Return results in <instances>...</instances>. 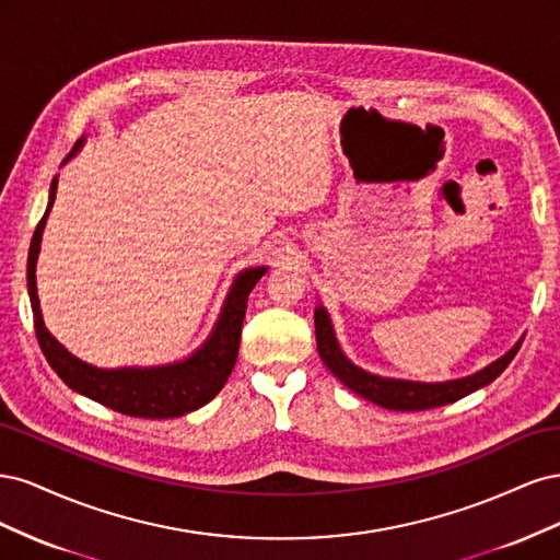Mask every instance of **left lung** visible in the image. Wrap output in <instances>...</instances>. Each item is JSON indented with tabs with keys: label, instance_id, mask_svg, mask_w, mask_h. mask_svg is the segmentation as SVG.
<instances>
[{
	"label": "left lung",
	"instance_id": "obj_1",
	"mask_svg": "<svg viewBox=\"0 0 560 560\" xmlns=\"http://www.w3.org/2000/svg\"><path fill=\"white\" fill-rule=\"evenodd\" d=\"M315 338H317V352L322 362L327 364V369L338 381H341L346 387H350L352 393H358L364 399L374 401L389 411H425V409H436V406L453 404L457 399L471 395L474 389L493 383L502 371L510 366V362L516 358V352L523 343L518 341L510 352H504L500 360L483 366L471 376L444 381V383H420V381L376 376L360 369L358 364H352L343 354L341 346H338L329 313L322 306L315 308Z\"/></svg>",
	"mask_w": 560,
	"mask_h": 560
}]
</instances>
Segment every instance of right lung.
I'll list each match as a JSON object with an SVG mask.
<instances>
[{
  "mask_svg": "<svg viewBox=\"0 0 560 560\" xmlns=\"http://www.w3.org/2000/svg\"><path fill=\"white\" fill-rule=\"evenodd\" d=\"M83 138L74 144V149L67 154L62 165L70 161L81 149ZM58 189V177L50 182L48 194V208L42 217V222L35 229L30 243V257H27V290L32 313H35V329L44 358L54 366L56 374L70 385L74 393L95 399L97 404L109 406L112 411L126 413L132 418H179L184 413H191L200 406H206L219 389L229 381L235 360H238L241 348V329L247 311V296L254 290V284L261 280L266 273V266L245 268L243 273L233 280L231 292L224 301V308L219 313L217 325L210 338L202 343L189 358L163 364V366H121V369H97L89 362H81L79 358L67 350L58 338L50 336L44 325L39 296H37V257L42 245V233L46 226V219L50 208H54Z\"/></svg>",
  "mask_w": 560,
  "mask_h": 560,
  "instance_id": "add662e5",
  "label": "right lung"
}]
</instances>
